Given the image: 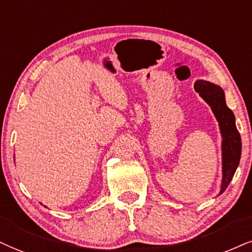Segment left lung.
I'll list each match as a JSON object with an SVG mask.
<instances>
[{"label":"left lung","mask_w":252,"mask_h":252,"mask_svg":"<svg viewBox=\"0 0 252 252\" xmlns=\"http://www.w3.org/2000/svg\"><path fill=\"white\" fill-rule=\"evenodd\" d=\"M195 91L200 93L202 98L208 102L219 121L220 129L222 134V170L223 179L221 195L225 190L229 183L234 178V174L237 169L241 159L242 141L240 132L235 124V116L232 111L226 106L225 97L223 90L215 84L206 82V80H197L194 85Z\"/></svg>","instance_id":"left-lung-1"}]
</instances>
